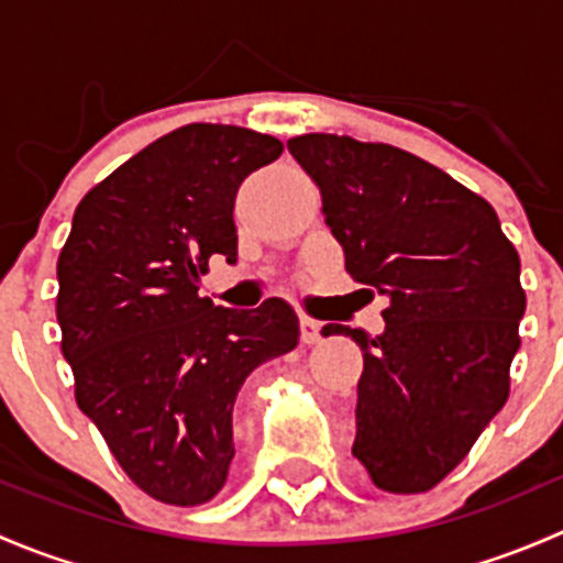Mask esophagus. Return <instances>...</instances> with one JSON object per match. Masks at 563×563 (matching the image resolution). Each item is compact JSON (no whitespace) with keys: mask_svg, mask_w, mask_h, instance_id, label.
<instances>
[{"mask_svg":"<svg viewBox=\"0 0 563 563\" xmlns=\"http://www.w3.org/2000/svg\"><path fill=\"white\" fill-rule=\"evenodd\" d=\"M299 338H302V343L313 345V343H321V323L313 321V318L305 316L302 321H299Z\"/></svg>","mask_w":563,"mask_h":563,"instance_id":"esophagus-1","label":"esophagus"}]
</instances>
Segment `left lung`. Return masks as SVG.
Listing matches in <instances>:
<instances>
[{"instance_id":"8db88e82","label":"left lung","mask_w":563,"mask_h":563,"mask_svg":"<svg viewBox=\"0 0 563 563\" xmlns=\"http://www.w3.org/2000/svg\"><path fill=\"white\" fill-rule=\"evenodd\" d=\"M288 152L321 190L349 275L389 299L376 338L323 327L365 351L351 452L382 490H430L509 397L526 313L518 250L485 198L411 152L329 133Z\"/></svg>"}]
</instances>
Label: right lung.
Instances as JSON below:
<instances>
[{"label": "right lung", "instance_id": "obj_1", "mask_svg": "<svg viewBox=\"0 0 563 563\" xmlns=\"http://www.w3.org/2000/svg\"><path fill=\"white\" fill-rule=\"evenodd\" d=\"M280 152L236 124H185L81 198L59 253L56 321L78 408L163 504L218 496L242 384L299 343L283 299L231 310L198 294L212 255L236 261V190Z\"/></svg>", "mask_w": 563, "mask_h": 563}]
</instances>
